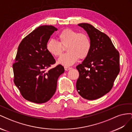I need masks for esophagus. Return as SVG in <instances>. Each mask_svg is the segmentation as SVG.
I'll return each mask as SVG.
<instances>
[{"label":"esophagus","mask_w":132,"mask_h":132,"mask_svg":"<svg viewBox=\"0 0 132 132\" xmlns=\"http://www.w3.org/2000/svg\"><path fill=\"white\" fill-rule=\"evenodd\" d=\"M64 69L65 70H69L71 69H72V68L71 67H64Z\"/></svg>","instance_id":"obj_1"}]
</instances>
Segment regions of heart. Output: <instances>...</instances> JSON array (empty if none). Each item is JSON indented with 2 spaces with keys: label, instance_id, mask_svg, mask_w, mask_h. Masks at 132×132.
<instances>
[{
  "label": "heart",
  "instance_id": "b5f03b06",
  "mask_svg": "<svg viewBox=\"0 0 132 132\" xmlns=\"http://www.w3.org/2000/svg\"><path fill=\"white\" fill-rule=\"evenodd\" d=\"M59 42L54 39L47 42V51L54 57L62 55L65 48L68 53L63 55L58 60V63L64 65H72L79 58L84 59L88 56L91 50V43L88 35L70 29L62 30L58 36Z\"/></svg>",
  "mask_w": 132,
  "mask_h": 132
}]
</instances>
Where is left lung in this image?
I'll list each match as a JSON object with an SVG mask.
<instances>
[{
  "mask_svg": "<svg viewBox=\"0 0 132 132\" xmlns=\"http://www.w3.org/2000/svg\"><path fill=\"white\" fill-rule=\"evenodd\" d=\"M78 25L87 32L91 48L88 56L76 67L79 73L76 86L81 97L93 100L112 88L120 71L119 53L106 34L89 23Z\"/></svg>",
  "mask_w": 132,
  "mask_h": 132,
  "instance_id": "8db88e82",
  "label": "left lung"
}]
</instances>
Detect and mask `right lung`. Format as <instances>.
<instances>
[{
	"instance_id": "right-lung-1",
	"label": "right lung",
	"mask_w": 132,
	"mask_h": 132,
	"mask_svg": "<svg viewBox=\"0 0 132 132\" xmlns=\"http://www.w3.org/2000/svg\"><path fill=\"white\" fill-rule=\"evenodd\" d=\"M57 29L52 25L37 27L23 38L18 47L13 64L14 82L22 97L37 103L48 101L54 94L57 80L64 72L47 51L46 45L51 36Z\"/></svg>"
}]
</instances>
